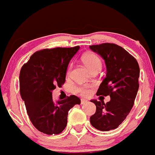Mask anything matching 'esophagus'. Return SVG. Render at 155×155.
<instances>
[{"instance_id":"obj_1","label":"esophagus","mask_w":155,"mask_h":155,"mask_svg":"<svg viewBox=\"0 0 155 155\" xmlns=\"http://www.w3.org/2000/svg\"><path fill=\"white\" fill-rule=\"evenodd\" d=\"M87 102H88V100H87V99H81V105H84V104L87 103Z\"/></svg>"}]
</instances>
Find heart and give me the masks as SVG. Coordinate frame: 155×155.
<instances>
[{"instance_id":"heart-1","label":"heart","mask_w":155,"mask_h":155,"mask_svg":"<svg viewBox=\"0 0 155 155\" xmlns=\"http://www.w3.org/2000/svg\"><path fill=\"white\" fill-rule=\"evenodd\" d=\"M83 61L90 71L96 67L102 65V62L99 57L94 53H87L84 55L83 56ZM70 69H71V66L68 68V71ZM91 91L92 86L90 84H80L74 88V92L76 93L84 96H89L91 93Z\"/></svg>"}]
</instances>
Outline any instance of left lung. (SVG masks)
<instances>
[{
  "instance_id": "1",
  "label": "left lung",
  "mask_w": 155,
  "mask_h": 155,
  "mask_svg": "<svg viewBox=\"0 0 155 155\" xmlns=\"http://www.w3.org/2000/svg\"><path fill=\"white\" fill-rule=\"evenodd\" d=\"M102 56L106 65V77L96 93L97 96H109L111 100H91L96 111L90 117L92 126L101 131L116 129L131 111L139 90V66L136 59L123 47L105 43L90 46Z\"/></svg>"
}]
</instances>
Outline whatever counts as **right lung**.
Segmentation results:
<instances>
[{"instance_id":"obj_1","label":"right lung","mask_w":155,"mask_h":155,"mask_svg":"<svg viewBox=\"0 0 155 155\" xmlns=\"http://www.w3.org/2000/svg\"><path fill=\"white\" fill-rule=\"evenodd\" d=\"M79 49L77 46L39 50L21 68V97L31 122L41 133H62L67 125L68 111L81 104V99L74 95L56 102L52 96V91L65 83L68 63Z\"/></svg>"}]
</instances>
